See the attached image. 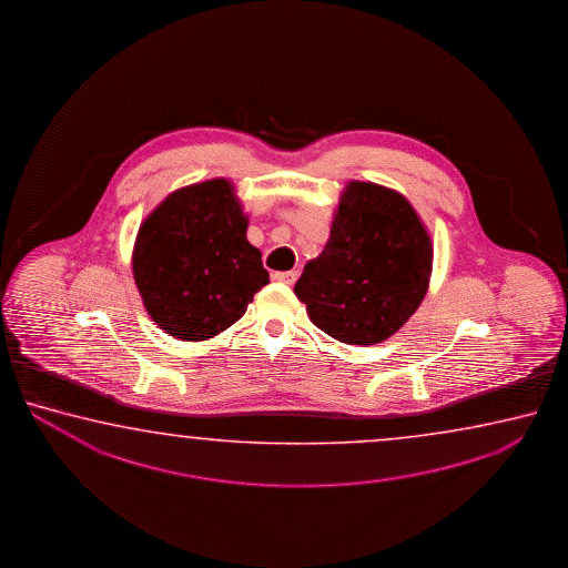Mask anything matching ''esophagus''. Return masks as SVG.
<instances>
[{
    "label": "esophagus",
    "mask_w": 568,
    "mask_h": 568,
    "mask_svg": "<svg viewBox=\"0 0 568 568\" xmlns=\"http://www.w3.org/2000/svg\"><path fill=\"white\" fill-rule=\"evenodd\" d=\"M296 272L294 270H286V272H274L272 274V278L276 280V282H282V284H288V286H292L294 282H296Z\"/></svg>",
    "instance_id": "obj_1"
}]
</instances>
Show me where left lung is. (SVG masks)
<instances>
[{
  "mask_svg": "<svg viewBox=\"0 0 568 568\" xmlns=\"http://www.w3.org/2000/svg\"><path fill=\"white\" fill-rule=\"evenodd\" d=\"M432 234L404 194L349 181L324 251L304 266L294 294L314 326L347 346L394 336L424 302Z\"/></svg>",
  "mask_w": 568,
  "mask_h": 568,
  "instance_id": "left-lung-1",
  "label": "left lung"
}]
</instances>
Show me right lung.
<instances>
[{"mask_svg": "<svg viewBox=\"0 0 568 568\" xmlns=\"http://www.w3.org/2000/svg\"><path fill=\"white\" fill-rule=\"evenodd\" d=\"M248 214L229 179L186 184L146 214L133 246V278L164 334L204 342L239 322L270 282L246 239Z\"/></svg>", "mask_w": 568, "mask_h": 568, "instance_id": "add662e5", "label": "right lung"}]
</instances>
